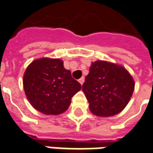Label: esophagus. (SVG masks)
<instances>
[{"label": "esophagus", "instance_id": "1", "mask_svg": "<svg viewBox=\"0 0 153 153\" xmlns=\"http://www.w3.org/2000/svg\"><path fill=\"white\" fill-rule=\"evenodd\" d=\"M79 83H80V84L82 85V83L84 82V77H82L81 79H79Z\"/></svg>", "mask_w": 153, "mask_h": 153}]
</instances>
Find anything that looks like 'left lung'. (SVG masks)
Returning a JSON list of instances; mask_svg holds the SVG:
<instances>
[{"label": "left lung", "instance_id": "1", "mask_svg": "<svg viewBox=\"0 0 153 153\" xmlns=\"http://www.w3.org/2000/svg\"><path fill=\"white\" fill-rule=\"evenodd\" d=\"M133 79L123 66L105 61L91 64L82 91L90 110L98 116L116 115L125 108L133 93Z\"/></svg>", "mask_w": 153, "mask_h": 153}]
</instances>
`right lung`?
Masks as SVG:
<instances>
[{"instance_id": "obj_1", "label": "right lung", "mask_w": 153, "mask_h": 153, "mask_svg": "<svg viewBox=\"0 0 153 153\" xmlns=\"http://www.w3.org/2000/svg\"><path fill=\"white\" fill-rule=\"evenodd\" d=\"M25 95L31 105L45 115H58L71 104L81 84L60 59L40 58L28 66L23 77Z\"/></svg>"}]
</instances>
